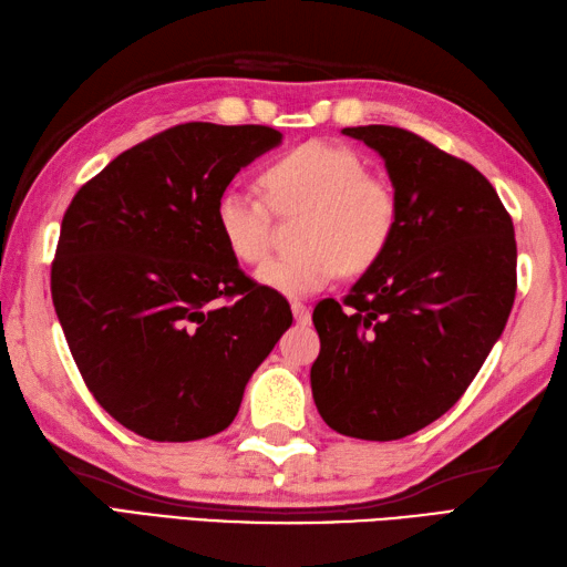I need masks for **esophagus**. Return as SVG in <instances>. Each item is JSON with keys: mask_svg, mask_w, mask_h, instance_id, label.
<instances>
[{"mask_svg": "<svg viewBox=\"0 0 567 567\" xmlns=\"http://www.w3.org/2000/svg\"><path fill=\"white\" fill-rule=\"evenodd\" d=\"M292 315H295L297 323H309V319H311L307 305L299 302V299H292Z\"/></svg>", "mask_w": 567, "mask_h": 567, "instance_id": "1", "label": "esophagus"}]
</instances>
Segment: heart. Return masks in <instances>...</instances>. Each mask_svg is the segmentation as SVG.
Returning a JSON list of instances; mask_svg holds the SVG:
<instances>
[{
	"mask_svg": "<svg viewBox=\"0 0 567 567\" xmlns=\"http://www.w3.org/2000/svg\"><path fill=\"white\" fill-rule=\"evenodd\" d=\"M275 212L305 209L297 244L265 260L258 280L282 295H311L346 268L363 272L388 250L400 204L388 179L365 173L351 148L309 141L282 153L262 173ZM216 231L240 262H258L270 248V209L250 192L228 187L216 199Z\"/></svg>",
	"mask_w": 567,
	"mask_h": 567,
	"instance_id": "heart-1",
	"label": "heart"
}]
</instances>
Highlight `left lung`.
Wrapping results in <instances>:
<instances>
[{"mask_svg":"<svg viewBox=\"0 0 567 567\" xmlns=\"http://www.w3.org/2000/svg\"><path fill=\"white\" fill-rule=\"evenodd\" d=\"M380 153L396 228L339 305L315 307L311 394L343 436L394 441L461 400L516 295L512 216L473 165L396 126L343 128Z\"/></svg>","mask_w":567,"mask_h":567,"instance_id":"8db88e82","label":"left lung"}]
</instances>
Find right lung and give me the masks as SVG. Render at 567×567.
<instances>
[{"instance_id":"add662e5","label":"right lung","mask_w":567,"mask_h":567,"mask_svg":"<svg viewBox=\"0 0 567 567\" xmlns=\"http://www.w3.org/2000/svg\"><path fill=\"white\" fill-rule=\"evenodd\" d=\"M282 134L189 122L78 189L60 224L51 295L94 400L151 441L214 436L290 329L287 299L252 282L216 231V199Z\"/></svg>"}]
</instances>
